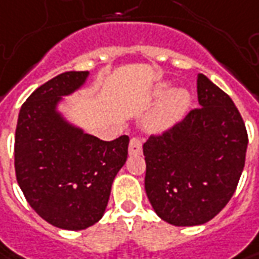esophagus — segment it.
Listing matches in <instances>:
<instances>
[{"label": "esophagus", "mask_w": 259, "mask_h": 259, "mask_svg": "<svg viewBox=\"0 0 259 259\" xmlns=\"http://www.w3.org/2000/svg\"><path fill=\"white\" fill-rule=\"evenodd\" d=\"M142 152V140L139 138H132L129 143V155H139Z\"/></svg>", "instance_id": "1"}]
</instances>
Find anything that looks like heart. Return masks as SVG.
Returning a JSON list of instances; mask_svg holds the SVG:
<instances>
[{
    "label": "heart",
    "instance_id": "b5f03b06",
    "mask_svg": "<svg viewBox=\"0 0 259 259\" xmlns=\"http://www.w3.org/2000/svg\"><path fill=\"white\" fill-rule=\"evenodd\" d=\"M165 93L166 89H160L159 94L163 96ZM188 103H189V96L185 92H176V93L170 94L169 99L166 100L163 109L152 119V127L163 129V127L174 124L175 121L182 116L185 109L188 107Z\"/></svg>",
    "mask_w": 259,
    "mask_h": 259
}]
</instances>
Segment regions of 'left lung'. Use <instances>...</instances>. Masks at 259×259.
<instances>
[{"label": "left lung", "instance_id": "left-lung-1", "mask_svg": "<svg viewBox=\"0 0 259 259\" xmlns=\"http://www.w3.org/2000/svg\"><path fill=\"white\" fill-rule=\"evenodd\" d=\"M196 89L201 107L143 145L147 198L157 215L176 227L217 217L245 166L248 133L239 110L201 73Z\"/></svg>", "mask_w": 259, "mask_h": 259}]
</instances>
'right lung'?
Returning <instances> with one entry per match:
<instances>
[{
	"label": "right lung",
	"instance_id": "1",
	"mask_svg": "<svg viewBox=\"0 0 259 259\" xmlns=\"http://www.w3.org/2000/svg\"><path fill=\"white\" fill-rule=\"evenodd\" d=\"M87 71H66L40 85L18 114L14 166L27 202L61 229L80 231L102 218L114 176L127 159L129 136L104 142L68 124L56 107Z\"/></svg>",
	"mask_w": 259,
	"mask_h": 259
}]
</instances>
